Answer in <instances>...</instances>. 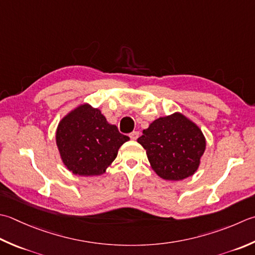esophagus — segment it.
I'll return each mask as SVG.
<instances>
[{"label":"esophagus","instance_id":"34e87169","mask_svg":"<svg viewBox=\"0 0 255 255\" xmlns=\"http://www.w3.org/2000/svg\"><path fill=\"white\" fill-rule=\"evenodd\" d=\"M129 137H130L131 140H136V139L139 137V132L138 131H132L129 133Z\"/></svg>","mask_w":255,"mask_h":255}]
</instances>
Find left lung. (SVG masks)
I'll list each match as a JSON object with an SVG mask.
<instances>
[{"label":"left lung","instance_id":"1","mask_svg":"<svg viewBox=\"0 0 255 255\" xmlns=\"http://www.w3.org/2000/svg\"><path fill=\"white\" fill-rule=\"evenodd\" d=\"M137 141L146 149L153 171L164 180L192 176L206 150L201 129L180 113L156 119Z\"/></svg>","mask_w":255,"mask_h":255}]
</instances>
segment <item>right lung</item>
<instances>
[{"mask_svg":"<svg viewBox=\"0 0 255 255\" xmlns=\"http://www.w3.org/2000/svg\"><path fill=\"white\" fill-rule=\"evenodd\" d=\"M128 136L111 125L98 108L79 105L58 124L56 144L65 166L78 176H99L117 157Z\"/></svg>","mask_w":255,"mask_h":255,"instance_id":"right-lung-1","label":"right lung"}]
</instances>
